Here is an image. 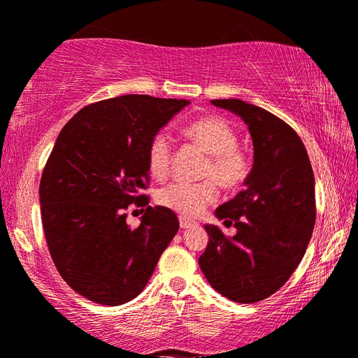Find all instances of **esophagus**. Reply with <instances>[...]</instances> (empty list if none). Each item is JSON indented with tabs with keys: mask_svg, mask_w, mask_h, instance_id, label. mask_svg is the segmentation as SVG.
<instances>
[{
	"mask_svg": "<svg viewBox=\"0 0 358 358\" xmlns=\"http://www.w3.org/2000/svg\"><path fill=\"white\" fill-rule=\"evenodd\" d=\"M179 225H180V229L187 230V229L195 227L196 224L194 221H190V219H187V217H179Z\"/></svg>",
	"mask_w": 358,
	"mask_h": 358,
	"instance_id": "34e87169",
	"label": "esophagus"
}]
</instances>
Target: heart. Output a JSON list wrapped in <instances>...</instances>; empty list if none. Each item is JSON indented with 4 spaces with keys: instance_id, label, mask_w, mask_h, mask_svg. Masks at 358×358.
Masks as SVG:
<instances>
[{
    "instance_id": "1",
    "label": "heart",
    "mask_w": 358,
    "mask_h": 358,
    "mask_svg": "<svg viewBox=\"0 0 358 358\" xmlns=\"http://www.w3.org/2000/svg\"><path fill=\"white\" fill-rule=\"evenodd\" d=\"M185 136L210 153L201 182H171L157 192V203L182 217H198L208 206L217 201L219 180L225 187H238L248 176V160L236 147L235 129L227 120L217 115H206L190 122ZM173 142L166 133L152 137L147 147V166L155 179L166 178L171 166ZM215 178L213 180L212 178Z\"/></svg>"
}]
</instances>
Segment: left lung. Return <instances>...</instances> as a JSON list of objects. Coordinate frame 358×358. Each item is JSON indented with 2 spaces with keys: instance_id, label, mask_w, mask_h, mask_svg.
<instances>
[{
  "instance_id": "1",
  "label": "left lung",
  "mask_w": 358,
  "mask_h": 358,
  "mask_svg": "<svg viewBox=\"0 0 358 358\" xmlns=\"http://www.w3.org/2000/svg\"><path fill=\"white\" fill-rule=\"evenodd\" d=\"M211 102L248 126L255 163L245 189L216 210L236 234L206 224L210 241L198 264L217 293L251 304L282 288L304 257L315 225V178L301 137L283 120L240 99Z\"/></svg>"
}]
</instances>
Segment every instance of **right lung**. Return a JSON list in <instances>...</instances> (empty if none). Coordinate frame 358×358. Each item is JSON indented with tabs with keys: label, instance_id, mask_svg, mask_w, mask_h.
Wrapping results in <instances>:
<instances>
[{
	"label": "right lung",
	"instance_id": "1",
	"mask_svg": "<svg viewBox=\"0 0 358 358\" xmlns=\"http://www.w3.org/2000/svg\"><path fill=\"white\" fill-rule=\"evenodd\" d=\"M185 99L128 94L91 103L64 126L40 182L41 221L51 257L70 288L120 306L145 288L178 216L148 206L147 147ZM146 208L131 229L124 211Z\"/></svg>",
	"mask_w": 358,
	"mask_h": 358
}]
</instances>
